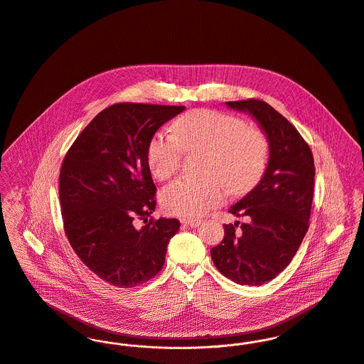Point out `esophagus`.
<instances>
[{"label": "esophagus", "mask_w": 364, "mask_h": 364, "mask_svg": "<svg viewBox=\"0 0 364 364\" xmlns=\"http://www.w3.org/2000/svg\"><path fill=\"white\" fill-rule=\"evenodd\" d=\"M181 223L184 226H190V228H198L201 225V219H183Z\"/></svg>", "instance_id": "obj_1"}]
</instances>
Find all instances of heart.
<instances>
[{
    "mask_svg": "<svg viewBox=\"0 0 364 364\" xmlns=\"http://www.w3.org/2000/svg\"><path fill=\"white\" fill-rule=\"evenodd\" d=\"M202 151L201 177H181L162 191L170 215L194 218L219 206L228 188L242 196L261 180L269 154L265 134L240 117L197 109L173 124V135L156 132L146 149V162L158 180H168L181 166L184 152Z\"/></svg>",
    "mask_w": 364,
    "mask_h": 364,
    "instance_id": "b5f03b06",
    "label": "heart"
}]
</instances>
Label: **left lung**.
I'll return each mask as SVG.
<instances>
[{"mask_svg":"<svg viewBox=\"0 0 364 364\" xmlns=\"http://www.w3.org/2000/svg\"><path fill=\"white\" fill-rule=\"evenodd\" d=\"M250 113L269 142L261 181L229 212L250 222L223 225L225 237L210 250L215 267L233 282L259 286L290 264L309 230L314 194V158L309 144L281 113L262 100L226 102Z\"/></svg>","mask_w":364,"mask_h":364,"instance_id":"obj_1","label":"left lung"}]
</instances>
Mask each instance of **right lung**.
I'll list each match as a JSON object with an SVG mask.
<instances>
[{
	"mask_svg": "<svg viewBox=\"0 0 364 364\" xmlns=\"http://www.w3.org/2000/svg\"><path fill=\"white\" fill-rule=\"evenodd\" d=\"M184 106L116 103L89 122L60 170L64 232L102 281L129 289L156 277L177 219H154L156 187L146 162L151 138ZM141 220L144 226L136 228Z\"/></svg>",
	"mask_w": 364,
	"mask_h": 364,
	"instance_id": "1",
	"label": "right lung"
}]
</instances>
